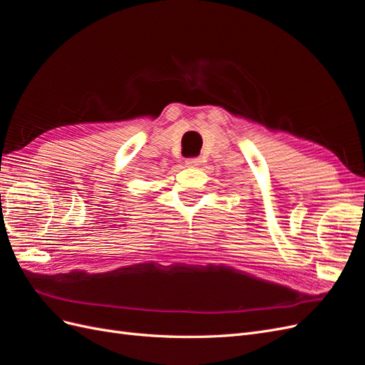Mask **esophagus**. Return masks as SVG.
Instances as JSON below:
<instances>
[{
	"instance_id": "obj_1",
	"label": "esophagus",
	"mask_w": 365,
	"mask_h": 365,
	"mask_svg": "<svg viewBox=\"0 0 365 365\" xmlns=\"http://www.w3.org/2000/svg\"><path fill=\"white\" fill-rule=\"evenodd\" d=\"M185 164L189 165V168H197V165L202 164V160L201 158H189V160H185Z\"/></svg>"
}]
</instances>
